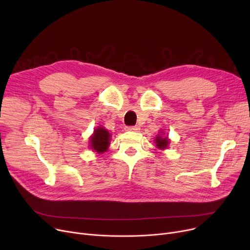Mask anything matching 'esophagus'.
<instances>
[{
  "label": "esophagus",
  "instance_id": "34e87169",
  "mask_svg": "<svg viewBox=\"0 0 250 250\" xmlns=\"http://www.w3.org/2000/svg\"><path fill=\"white\" fill-rule=\"evenodd\" d=\"M126 130H129V132H138V130H140V127L138 125H135V126H126L125 127Z\"/></svg>",
  "mask_w": 250,
  "mask_h": 250
}]
</instances>
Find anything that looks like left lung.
<instances>
[{
  "instance_id": "8db88e82",
  "label": "left lung",
  "mask_w": 250,
  "mask_h": 250,
  "mask_svg": "<svg viewBox=\"0 0 250 250\" xmlns=\"http://www.w3.org/2000/svg\"><path fill=\"white\" fill-rule=\"evenodd\" d=\"M169 139L168 137H161L160 135H158L156 137L155 139V143H156V146L158 149L160 150H164L166 148H168V145H169Z\"/></svg>"
}]
</instances>
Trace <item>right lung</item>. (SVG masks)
<instances>
[{
    "label": "right lung",
    "mask_w": 250,
    "mask_h": 250,
    "mask_svg": "<svg viewBox=\"0 0 250 250\" xmlns=\"http://www.w3.org/2000/svg\"><path fill=\"white\" fill-rule=\"evenodd\" d=\"M110 134L104 127L98 126L95 128L94 134L90 137V147L94 152L102 154L106 152L109 147Z\"/></svg>",
    "instance_id": "right-lung-1"
}]
</instances>
